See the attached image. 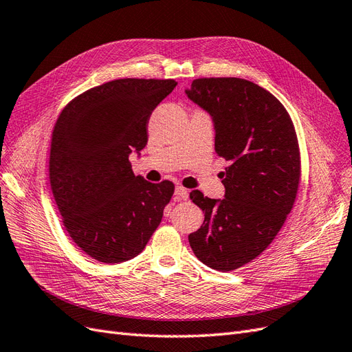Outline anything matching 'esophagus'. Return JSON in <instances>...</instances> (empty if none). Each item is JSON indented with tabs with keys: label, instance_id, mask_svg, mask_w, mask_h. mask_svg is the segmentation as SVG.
Returning <instances> with one entry per match:
<instances>
[{
	"label": "esophagus",
	"instance_id": "obj_1",
	"mask_svg": "<svg viewBox=\"0 0 352 352\" xmlns=\"http://www.w3.org/2000/svg\"><path fill=\"white\" fill-rule=\"evenodd\" d=\"M175 195L177 199H186L188 195H189V190L184 186H177L176 190H175Z\"/></svg>",
	"mask_w": 352,
	"mask_h": 352
}]
</instances>
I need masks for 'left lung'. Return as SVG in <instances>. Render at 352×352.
<instances>
[{"label":"left lung","mask_w":352,"mask_h":352,"mask_svg":"<svg viewBox=\"0 0 352 352\" xmlns=\"http://www.w3.org/2000/svg\"><path fill=\"white\" fill-rule=\"evenodd\" d=\"M186 95L211 114L214 150L229 162L225 198L190 192L206 217L188 239L201 263L230 272L257 258L282 229L300 186V145L283 104L251 80L199 78Z\"/></svg>","instance_id":"obj_1"}]
</instances>
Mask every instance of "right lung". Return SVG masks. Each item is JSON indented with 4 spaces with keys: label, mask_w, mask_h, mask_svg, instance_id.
<instances>
[{
    "label": "right lung",
    "mask_w": 352,
    "mask_h": 352,
    "mask_svg": "<svg viewBox=\"0 0 352 352\" xmlns=\"http://www.w3.org/2000/svg\"><path fill=\"white\" fill-rule=\"evenodd\" d=\"M175 79H116L66 104L54 124L50 184L69 236L94 260L127 261L142 252L175 192L150 184L129 162L148 141L146 124Z\"/></svg>",
    "instance_id": "obj_1"
}]
</instances>
